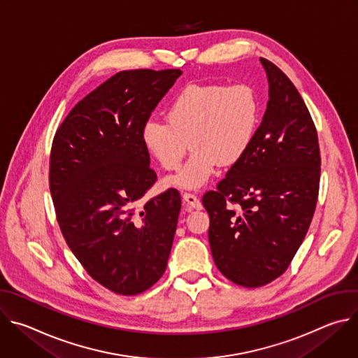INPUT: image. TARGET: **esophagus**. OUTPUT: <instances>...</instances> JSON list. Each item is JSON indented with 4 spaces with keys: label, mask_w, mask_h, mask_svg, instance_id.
<instances>
[{
    "label": "esophagus",
    "mask_w": 358,
    "mask_h": 358,
    "mask_svg": "<svg viewBox=\"0 0 358 358\" xmlns=\"http://www.w3.org/2000/svg\"><path fill=\"white\" fill-rule=\"evenodd\" d=\"M182 199H184V203H187L189 208H194V210H201L202 208V203L198 199V196L191 194V192H184Z\"/></svg>",
    "instance_id": "esophagus-1"
}]
</instances>
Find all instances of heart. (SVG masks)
I'll return each instance as SVG.
<instances>
[{
  "label": "heart",
  "mask_w": 358,
  "mask_h": 358,
  "mask_svg": "<svg viewBox=\"0 0 358 358\" xmlns=\"http://www.w3.org/2000/svg\"><path fill=\"white\" fill-rule=\"evenodd\" d=\"M262 116L258 90L250 85L194 83L180 90L167 106V120L148 119L141 127L145 150L166 170L188 162L166 184L195 189L214 176L221 164L243 159L257 136Z\"/></svg>",
  "instance_id": "heart-1"
}]
</instances>
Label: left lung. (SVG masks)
Masks as SVG:
<instances>
[{
  "label": "left lung",
  "instance_id": "8db88e82",
  "mask_svg": "<svg viewBox=\"0 0 358 358\" xmlns=\"http://www.w3.org/2000/svg\"><path fill=\"white\" fill-rule=\"evenodd\" d=\"M261 62L269 80L262 123L243 159L217 191L202 196L214 262L245 287L268 285L289 268L309 231L320 184V147L309 109L275 64Z\"/></svg>",
  "mask_w": 358,
  "mask_h": 358
}]
</instances>
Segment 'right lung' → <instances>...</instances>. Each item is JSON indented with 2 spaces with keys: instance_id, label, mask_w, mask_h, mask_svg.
<instances>
[{
  "instance_id": "add662e5",
  "label": "right lung",
  "mask_w": 358,
  "mask_h": 358,
  "mask_svg": "<svg viewBox=\"0 0 358 358\" xmlns=\"http://www.w3.org/2000/svg\"><path fill=\"white\" fill-rule=\"evenodd\" d=\"M180 69L122 71L83 97L55 133L49 189L62 235L101 286L134 296L164 273L181 210L174 188L137 201L157 180L141 127Z\"/></svg>"
}]
</instances>
